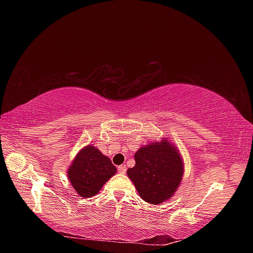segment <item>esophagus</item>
I'll return each mask as SVG.
<instances>
[{
  "instance_id": "esophagus-1",
  "label": "esophagus",
  "mask_w": 253,
  "mask_h": 253,
  "mask_svg": "<svg viewBox=\"0 0 253 253\" xmlns=\"http://www.w3.org/2000/svg\"><path fill=\"white\" fill-rule=\"evenodd\" d=\"M117 169L121 174H125L126 170H127V168H126V165H120V166H118Z\"/></svg>"
}]
</instances>
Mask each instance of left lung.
<instances>
[{"label": "left lung", "instance_id": "8db88e82", "mask_svg": "<svg viewBox=\"0 0 253 253\" xmlns=\"http://www.w3.org/2000/svg\"><path fill=\"white\" fill-rule=\"evenodd\" d=\"M135 166L127 170V175L141 199L151 204L170 199L184 175L178 149L163 139L141 147L135 153Z\"/></svg>", "mask_w": 253, "mask_h": 253}]
</instances>
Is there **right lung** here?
Segmentation results:
<instances>
[{
    "label": "right lung",
    "mask_w": 253,
    "mask_h": 253,
    "mask_svg": "<svg viewBox=\"0 0 253 253\" xmlns=\"http://www.w3.org/2000/svg\"><path fill=\"white\" fill-rule=\"evenodd\" d=\"M117 171L112 161L99 149L87 146L80 150L67 170L68 179L79 196H95Z\"/></svg>",
    "instance_id": "obj_1"
}]
</instances>
